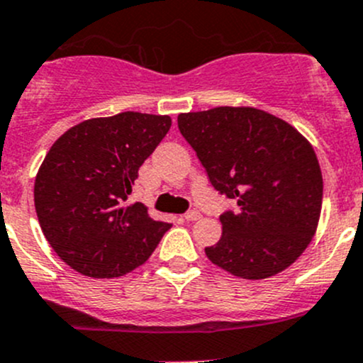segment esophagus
I'll return each mask as SVG.
<instances>
[{
	"mask_svg": "<svg viewBox=\"0 0 363 363\" xmlns=\"http://www.w3.org/2000/svg\"><path fill=\"white\" fill-rule=\"evenodd\" d=\"M202 218V214H200V212H196V211H191V212H186L184 214V219L188 223H193V221H199V219Z\"/></svg>",
	"mask_w": 363,
	"mask_h": 363,
	"instance_id": "1",
	"label": "esophagus"
}]
</instances>
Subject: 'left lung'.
I'll use <instances>...</instances> for the list:
<instances>
[{
	"mask_svg": "<svg viewBox=\"0 0 363 363\" xmlns=\"http://www.w3.org/2000/svg\"><path fill=\"white\" fill-rule=\"evenodd\" d=\"M179 130L216 189L239 205L221 216L223 235L205 247L214 265L242 279H267L313 240L323 177L316 152L291 124L255 107L179 113Z\"/></svg>",
	"mask_w": 363,
	"mask_h": 363,
	"instance_id": "1",
	"label": "left lung"
}]
</instances>
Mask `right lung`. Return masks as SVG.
I'll use <instances>...</instances> for the list:
<instances>
[{
    "label": "right lung",
    "instance_id": "1",
    "mask_svg": "<svg viewBox=\"0 0 363 363\" xmlns=\"http://www.w3.org/2000/svg\"><path fill=\"white\" fill-rule=\"evenodd\" d=\"M170 126V116L121 112L75 124L49 149L35 179V208L50 247L73 270L119 277L156 250L170 225L126 200Z\"/></svg>",
    "mask_w": 363,
    "mask_h": 363
}]
</instances>
